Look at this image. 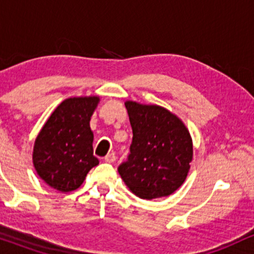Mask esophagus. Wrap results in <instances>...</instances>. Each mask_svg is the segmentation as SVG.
Here are the masks:
<instances>
[{
  "label": "esophagus",
  "instance_id": "obj_1",
  "mask_svg": "<svg viewBox=\"0 0 254 254\" xmlns=\"http://www.w3.org/2000/svg\"><path fill=\"white\" fill-rule=\"evenodd\" d=\"M115 159H116V155L114 152L108 153V155L104 157V161L108 162V163H114V162H115Z\"/></svg>",
  "mask_w": 254,
  "mask_h": 254
}]
</instances>
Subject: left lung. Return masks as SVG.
<instances>
[{
    "mask_svg": "<svg viewBox=\"0 0 254 254\" xmlns=\"http://www.w3.org/2000/svg\"><path fill=\"white\" fill-rule=\"evenodd\" d=\"M133 130L126 162L118 170L127 187L141 199L175 192L186 180L193 157L189 129L178 116L158 105L126 102Z\"/></svg>",
    "mask_w": 254,
    "mask_h": 254,
    "instance_id": "obj_1",
    "label": "left lung"
}]
</instances>
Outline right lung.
<instances>
[{
  "label": "right lung",
  "mask_w": 254,
  "mask_h": 254,
  "mask_svg": "<svg viewBox=\"0 0 254 254\" xmlns=\"http://www.w3.org/2000/svg\"><path fill=\"white\" fill-rule=\"evenodd\" d=\"M98 97H74L62 102L37 136L33 164L53 189L70 192L80 187L87 173L99 163L93 156L90 120Z\"/></svg>",
  "instance_id": "right-lung-1"
}]
</instances>
